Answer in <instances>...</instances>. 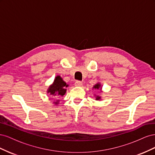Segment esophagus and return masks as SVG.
<instances>
[{
	"instance_id": "34e87169",
	"label": "esophagus",
	"mask_w": 155,
	"mask_h": 155,
	"mask_svg": "<svg viewBox=\"0 0 155 155\" xmlns=\"http://www.w3.org/2000/svg\"><path fill=\"white\" fill-rule=\"evenodd\" d=\"M82 85H83V83L81 81L78 80L75 82V86H76V87H81V86H82Z\"/></svg>"
}]
</instances>
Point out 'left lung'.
<instances>
[{
	"instance_id": "1",
	"label": "left lung",
	"mask_w": 155,
	"mask_h": 155,
	"mask_svg": "<svg viewBox=\"0 0 155 155\" xmlns=\"http://www.w3.org/2000/svg\"><path fill=\"white\" fill-rule=\"evenodd\" d=\"M100 87V84H97V85H96L94 87V88H97V89H98ZM100 97H99V96H96V100H100Z\"/></svg>"
}]
</instances>
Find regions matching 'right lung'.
Listing matches in <instances>:
<instances>
[{
	"label": "right lung",
	"instance_id": "obj_1",
	"mask_svg": "<svg viewBox=\"0 0 155 155\" xmlns=\"http://www.w3.org/2000/svg\"><path fill=\"white\" fill-rule=\"evenodd\" d=\"M68 87V85L65 83L62 78L59 76H58L54 79V83L52 85H51L48 90V93H50V95L57 96H63L65 93H66L67 89L66 88ZM55 102V104H58V101Z\"/></svg>",
	"mask_w": 155,
	"mask_h": 155
}]
</instances>
